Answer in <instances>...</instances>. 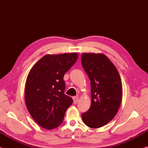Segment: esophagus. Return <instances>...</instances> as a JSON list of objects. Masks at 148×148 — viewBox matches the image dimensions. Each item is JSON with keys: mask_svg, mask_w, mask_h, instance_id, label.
Returning <instances> with one entry per match:
<instances>
[{"mask_svg": "<svg viewBox=\"0 0 148 148\" xmlns=\"http://www.w3.org/2000/svg\"><path fill=\"white\" fill-rule=\"evenodd\" d=\"M73 101H74V104H76L77 103V102L79 101V98L77 97H73Z\"/></svg>", "mask_w": 148, "mask_h": 148, "instance_id": "esophagus-1", "label": "esophagus"}]
</instances>
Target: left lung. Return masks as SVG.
Segmentation results:
<instances>
[{
  "instance_id": "left-lung-1",
  "label": "left lung",
  "mask_w": 148,
  "mask_h": 148,
  "mask_svg": "<svg viewBox=\"0 0 148 148\" xmlns=\"http://www.w3.org/2000/svg\"><path fill=\"white\" fill-rule=\"evenodd\" d=\"M82 64L91 81V104L82 115L87 126L103 127L116 116L122 101V83L118 71L102 53H84Z\"/></svg>"
}]
</instances>
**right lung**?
<instances>
[{
  "label": "right lung",
  "instance_id": "1",
  "mask_svg": "<svg viewBox=\"0 0 148 148\" xmlns=\"http://www.w3.org/2000/svg\"><path fill=\"white\" fill-rule=\"evenodd\" d=\"M76 53L48 54L32 67L27 76L25 101L32 118L50 130L63 121L65 112L73 102L64 94V74L76 62Z\"/></svg>",
  "mask_w": 148,
  "mask_h": 148
}]
</instances>
